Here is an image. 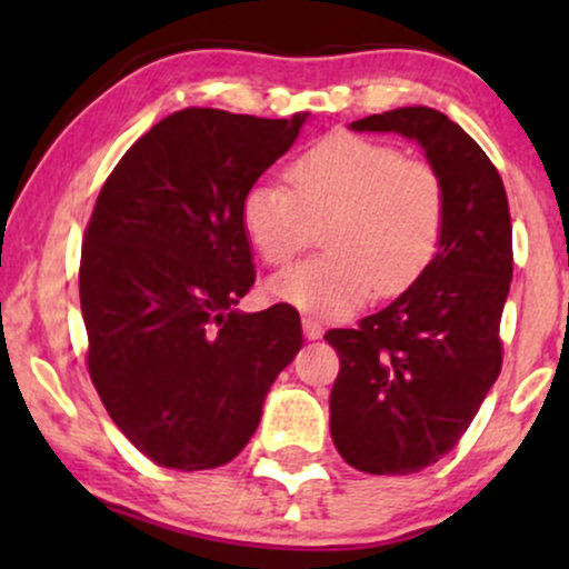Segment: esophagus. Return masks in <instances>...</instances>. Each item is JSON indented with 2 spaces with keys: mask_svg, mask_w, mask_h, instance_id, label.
I'll list each match as a JSON object with an SVG mask.
<instances>
[{
  "mask_svg": "<svg viewBox=\"0 0 569 569\" xmlns=\"http://www.w3.org/2000/svg\"><path fill=\"white\" fill-rule=\"evenodd\" d=\"M302 329H305V337L307 339H321L323 337V326L318 323L316 318H305Z\"/></svg>",
  "mask_w": 569,
  "mask_h": 569,
  "instance_id": "esophagus-1",
  "label": "esophagus"
}]
</instances>
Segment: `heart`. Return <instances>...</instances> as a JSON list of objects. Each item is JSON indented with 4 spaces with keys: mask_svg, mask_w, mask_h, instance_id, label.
Listing matches in <instances>:
<instances>
[{
    "mask_svg": "<svg viewBox=\"0 0 569 569\" xmlns=\"http://www.w3.org/2000/svg\"><path fill=\"white\" fill-rule=\"evenodd\" d=\"M291 189L257 181L240 202L248 243L267 264H286L323 227L329 253L278 272L267 293L316 318H345L371 291L393 297L436 257L447 189L428 162L390 143L331 133L289 166Z\"/></svg>",
    "mask_w": 569,
    "mask_h": 569,
    "instance_id": "obj_1",
    "label": "heart"
}]
</instances>
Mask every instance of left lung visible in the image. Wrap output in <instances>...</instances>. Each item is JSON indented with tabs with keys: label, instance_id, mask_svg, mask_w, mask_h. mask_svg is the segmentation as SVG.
I'll return each mask as SVG.
<instances>
[{
	"label": "left lung",
	"instance_id": "8db88e82",
	"mask_svg": "<svg viewBox=\"0 0 569 569\" xmlns=\"http://www.w3.org/2000/svg\"><path fill=\"white\" fill-rule=\"evenodd\" d=\"M417 141L447 189V224L422 276L356 329L326 331L339 352L331 439L363 473L407 476L460 441L500 375L511 291V217L498 168L447 114L403 107L350 122Z\"/></svg>",
	"mask_w": 569,
	"mask_h": 569
}]
</instances>
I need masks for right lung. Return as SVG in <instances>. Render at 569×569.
<instances>
[{
    "label": "right lung",
    "instance_id": "add662e5",
    "mask_svg": "<svg viewBox=\"0 0 569 569\" xmlns=\"http://www.w3.org/2000/svg\"><path fill=\"white\" fill-rule=\"evenodd\" d=\"M307 117L181 109L122 154L98 194L80 264L90 380L162 468L230 462L302 348L293 307L238 302L257 278L240 202Z\"/></svg>",
    "mask_w": 569,
    "mask_h": 569
}]
</instances>
